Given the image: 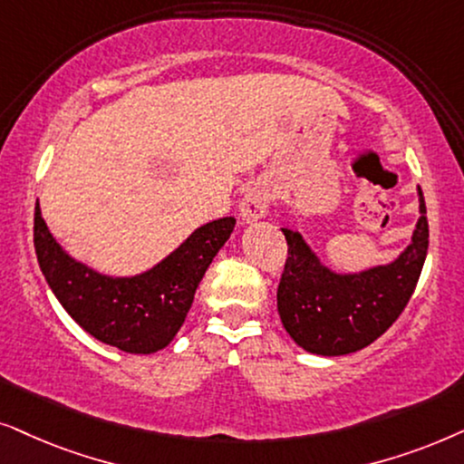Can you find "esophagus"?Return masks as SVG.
<instances>
[{"mask_svg":"<svg viewBox=\"0 0 464 464\" xmlns=\"http://www.w3.org/2000/svg\"><path fill=\"white\" fill-rule=\"evenodd\" d=\"M269 206V193L265 187H250L244 193V199L239 203V214H242L244 222L261 220L267 214Z\"/></svg>","mask_w":464,"mask_h":464,"instance_id":"obj_1","label":"esophagus"}]
</instances>
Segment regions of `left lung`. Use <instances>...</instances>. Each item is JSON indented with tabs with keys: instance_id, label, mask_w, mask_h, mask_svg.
I'll return each instance as SVG.
<instances>
[{
	"instance_id": "8db88e82",
	"label": "left lung",
	"mask_w": 464,
	"mask_h": 464,
	"mask_svg": "<svg viewBox=\"0 0 464 464\" xmlns=\"http://www.w3.org/2000/svg\"><path fill=\"white\" fill-rule=\"evenodd\" d=\"M411 244L391 265L337 276L326 269L301 233L282 228L288 256L277 284V312L295 343L323 356L367 348L391 329L411 299L429 250L424 195Z\"/></svg>"
}]
</instances>
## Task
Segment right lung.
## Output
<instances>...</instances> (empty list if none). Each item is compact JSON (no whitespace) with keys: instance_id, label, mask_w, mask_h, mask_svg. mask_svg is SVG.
<instances>
[{"instance_id":"1","label":"right lung","mask_w":464,"mask_h":464,"mask_svg":"<svg viewBox=\"0 0 464 464\" xmlns=\"http://www.w3.org/2000/svg\"><path fill=\"white\" fill-rule=\"evenodd\" d=\"M233 227L231 216L208 222L146 274L110 277L65 255L35 203L34 246L48 286L86 333L129 354H152L180 331L201 277Z\"/></svg>"}]
</instances>
